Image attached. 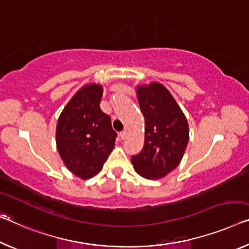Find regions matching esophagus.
Returning <instances> with one entry per match:
<instances>
[{
	"instance_id": "obj_1",
	"label": "esophagus",
	"mask_w": 249,
	"mask_h": 249,
	"mask_svg": "<svg viewBox=\"0 0 249 249\" xmlns=\"http://www.w3.org/2000/svg\"><path fill=\"white\" fill-rule=\"evenodd\" d=\"M127 136H128V131H127V130H124V131L120 132V138H121L122 140L125 139V138H127Z\"/></svg>"
}]
</instances>
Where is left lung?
<instances>
[{"label":"left lung","mask_w":249,"mask_h":249,"mask_svg":"<svg viewBox=\"0 0 249 249\" xmlns=\"http://www.w3.org/2000/svg\"><path fill=\"white\" fill-rule=\"evenodd\" d=\"M136 92L144 117V144L131 162L141 177L161 179L181 161L189 140L188 121L161 83L139 85Z\"/></svg>","instance_id":"1"}]
</instances>
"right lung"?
Listing matches in <instances>:
<instances>
[{
  "label": "right lung",
  "instance_id": "right-lung-1",
  "mask_svg": "<svg viewBox=\"0 0 249 249\" xmlns=\"http://www.w3.org/2000/svg\"><path fill=\"white\" fill-rule=\"evenodd\" d=\"M103 87L88 83L76 91L61 112L55 141L63 163L76 177L99 174L114 148L117 133L111 119L100 109Z\"/></svg>",
  "mask_w": 249,
  "mask_h": 249
}]
</instances>
